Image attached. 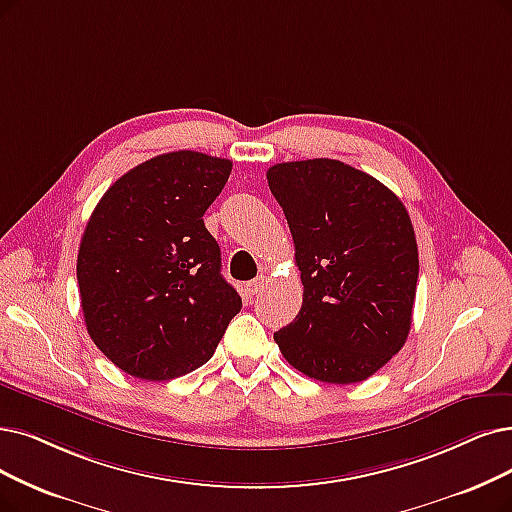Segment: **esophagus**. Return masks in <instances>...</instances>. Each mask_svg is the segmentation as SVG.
<instances>
[{
  "mask_svg": "<svg viewBox=\"0 0 512 512\" xmlns=\"http://www.w3.org/2000/svg\"><path fill=\"white\" fill-rule=\"evenodd\" d=\"M264 285H267V275H260L254 281L248 283V288H245V294H248L250 298H254V296H258L264 290Z\"/></svg>",
  "mask_w": 512,
  "mask_h": 512,
  "instance_id": "obj_1",
  "label": "esophagus"
}]
</instances>
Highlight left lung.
I'll return each instance as SVG.
<instances>
[{
    "instance_id": "1",
    "label": "left lung",
    "mask_w": 512,
    "mask_h": 512,
    "mask_svg": "<svg viewBox=\"0 0 512 512\" xmlns=\"http://www.w3.org/2000/svg\"><path fill=\"white\" fill-rule=\"evenodd\" d=\"M304 285L296 319L275 332L304 376L351 384L401 351L412 327L418 243L401 199L338 159L269 168Z\"/></svg>"
}]
</instances>
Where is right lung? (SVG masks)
<instances>
[{"label":"right lung","mask_w":512,"mask_h":512,"mask_svg":"<svg viewBox=\"0 0 512 512\" xmlns=\"http://www.w3.org/2000/svg\"><path fill=\"white\" fill-rule=\"evenodd\" d=\"M231 168L197 151L157 155L115 180L86 224L77 283L88 334L134 378L197 370L241 311L203 224Z\"/></svg>","instance_id":"obj_1"}]
</instances>
